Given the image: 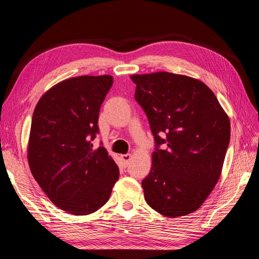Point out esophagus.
Masks as SVG:
<instances>
[{"label":"esophagus","mask_w":259,"mask_h":259,"mask_svg":"<svg viewBox=\"0 0 259 259\" xmlns=\"http://www.w3.org/2000/svg\"><path fill=\"white\" fill-rule=\"evenodd\" d=\"M121 159H122V161H123V163H124V165L126 166L127 164L130 163L131 159H132V154H131V153H127V154H122V155H121Z\"/></svg>","instance_id":"esophagus-1"}]
</instances>
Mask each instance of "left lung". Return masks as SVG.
Returning a JSON list of instances; mask_svg holds the SVG:
<instances>
[{"label":"left lung","instance_id":"1","mask_svg":"<svg viewBox=\"0 0 259 259\" xmlns=\"http://www.w3.org/2000/svg\"><path fill=\"white\" fill-rule=\"evenodd\" d=\"M131 79L156 145L151 170L142 182L145 200L166 217L193 213L221 177L230 140L229 117L198 79L164 71Z\"/></svg>","mask_w":259,"mask_h":259}]
</instances>
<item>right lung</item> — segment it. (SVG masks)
<instances>
[{
    "label": "right lung",
    "mask_w": 259,
    "mask_h": 259,
    "mask_svg": "<svg viewBox=\"0 0 259 259\" xmlns=\"http://www.w3.org/2000/svg\"><path fill=\"white\" fill-rule=\"evenodd\" d=\"M111 75L70 77L37 101L27 158L34 179L49 199L73 215L103 207L119 179V167L106 149L94 150L101 104Z\"/></svg>",
    "instance_id": "right-lung-1"
}]
</instances>
